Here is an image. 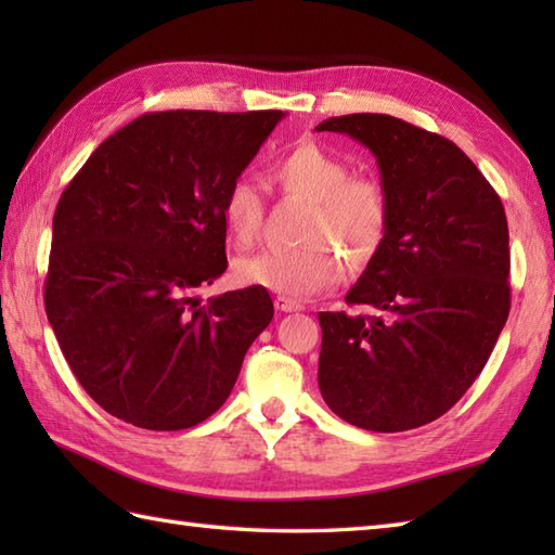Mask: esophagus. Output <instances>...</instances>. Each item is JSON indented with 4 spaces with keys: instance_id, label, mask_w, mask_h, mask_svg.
<instances>
[{
    "instance_id": "1",
    "label": "esophagus",
    "mask_w": 555,
    "mask_h": 555,
    "mask_svg": "<svg viewBox=\"0 0 555 555\" xmlns=\"http://www.w3.org/2000/svg\"><path fill=\"white\" fill-rule=\"evenodd\" d=\"M274 305H276L279 312H300L302 310V305L298 300L286 298V296H276Z\"/></svg>"
}]
</instances>
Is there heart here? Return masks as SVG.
Segmentation results:
<instances>
[{
    "mask_svg": "<svg viewBox=\"0 0 555 555\" xmlns=\"http://www.w3.org/2000/svg\"><path fill=\"white\" fill-rule=\"evenodd\" d=\"M271 173L281 191L310 203L298 250H262L241 257L233 274L245 286H259L293 300L312 298L346 276L348 255L352 267H364L379 255L391 227V199L382 181L372 176H350L348 164L317 143L293 145L274 164ZM264 215L257 188L238 179L221 199V221L241 245L255 241Z\"/></svg>",
    "mask_w": 555,
    "mask_h": 555,
    "instance_id": "b5f03b06",
    "label": "heart"
}]
</instances>
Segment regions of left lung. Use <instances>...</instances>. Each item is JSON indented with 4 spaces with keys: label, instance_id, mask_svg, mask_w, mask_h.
<instances>
[{
    "label": "left lung",
    "instance_id": "left-lung-1",
    "mask_svg": "<svg viewBox=\"0 0 555 555\" xmlns=\"http://www.w3.org/2000/svg\"><path fill=\"white\" fill-rule=\"evenodd\" d=\"M317 131L370 147L391 227L348 305L320 312L322 398L370 431H405L451 410L511 312L508 221L501 197L451 140L388 114L332 116Z\"/></svg>",
    "mask_w": 555,
    "mask_h": 555
}]
</instances>
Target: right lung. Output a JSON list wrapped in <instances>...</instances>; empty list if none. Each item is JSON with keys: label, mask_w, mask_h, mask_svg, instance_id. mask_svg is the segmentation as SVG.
Returning <instances> with one entry per match:
<instances>
[{"label": "right lung", "mask_w": 555, "mask_h": 555, "mask_svg": "<svg viewBox=\"0 0 555 555\" xmlns=\"http://www.w3.org/2000/svg\"><path fill=\"white\" fill-rule=\"evenodd\" d=\"M284 112H152L59 197L44 310L70 372L109 415L191 429L223 405L274 317L267 288L193 291L227 271L221 199Z\"/></svg>", "instance_id": "right-lung-1"}]
</instances>
